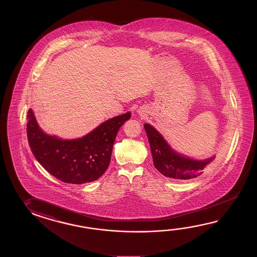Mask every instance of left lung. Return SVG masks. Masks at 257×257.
<instances>
[{
  "instance_id": "left-lung-1",
  "label": "left lung",
  "mask_w": 257,
  "mask_h": 257,
  "mask_svg": "<svg viewBox=\"0 0 257 257\" xmlns=\"http://www.w3.org/2000/svg\"><path fill=\"white\" fill-rule=\"evenodd\" d=\"M145 130L150 144L154 166L165 177L175 179L197 178L214 159L211 157L200 161L182 157L174 152L161 135L150 124L146 123Z\"/></svg>"
}]
</instances>
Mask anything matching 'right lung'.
Masks as SVG:
<instances>
[{
  "instance_id": "right-lung-1",
  "label": "right lung",
  "mask_w": 257,
  "mask_h": 257,
  "mask_svg": "<svg viewBox=\"0 0 257 257\" xmlns=\"http://www.w3.org/2000/svg\"><path fill=\"white\" fill-rule=\"evenodd\" d=\"M131 112L106 120L82 138L61 140L39 128L32 110L27 112V139L43 168L65 183L83 184L100 178L110 162L117 133Z\"/></svg>"
}]
</instances>
